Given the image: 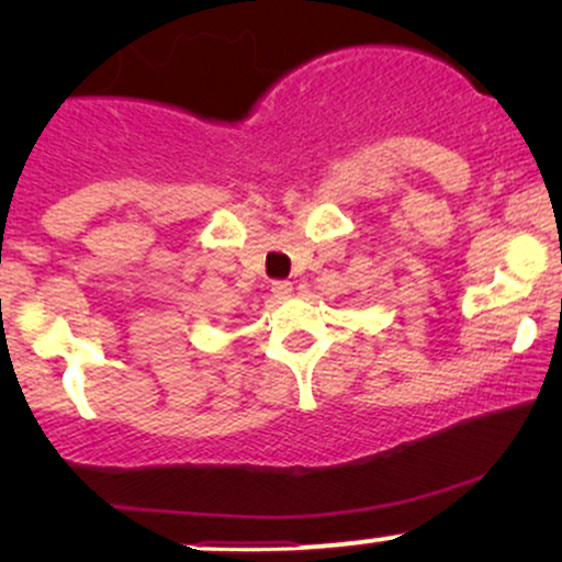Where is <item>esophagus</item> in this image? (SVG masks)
<instances>
[{"label": "esophagus", "mask_w": 562, "mask_h": 562, "mask_svg": "<svg viewBox=\"0 0 562 562\" xmlns=\"http://www.w3.org/2000/svg\"><path fill=\"white\" fill-rule=\"evenodd\" d=\"M272 293L277 295V299H288V295L293 293V282H288V280L272 282Z\"/></svg>", "instance_id": "34e87169"}]
</instances>
